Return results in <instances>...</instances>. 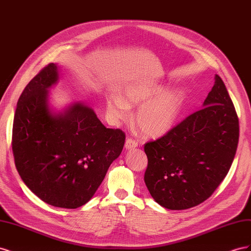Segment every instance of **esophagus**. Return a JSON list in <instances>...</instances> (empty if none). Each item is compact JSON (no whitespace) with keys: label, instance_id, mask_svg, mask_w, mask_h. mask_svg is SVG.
I'll return each mask as SVG.
<instances>
[{"label":"esophagus","instance_id":"obj_1","mask_svg":"<svg viewBox=\"0 0 251 251\" xmlns=\"http://www.w3.org/2000/svg\"><path fill=\"white\" fill-rule=\"evenodd\" d=\"M137 146H138V142L135 141L132 138H127L126 140V144H125L126 150H132V149H135Z\"/></svg>","mask_w":251,"mask_h":251}]
</instances>
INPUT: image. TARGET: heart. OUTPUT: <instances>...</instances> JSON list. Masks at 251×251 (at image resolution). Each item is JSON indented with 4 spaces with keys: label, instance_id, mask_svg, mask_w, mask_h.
I'll use <instances>...</instances> for the list:
<instances>
[{
    "label": "heart",
    "instance_id": "1",
    "mask_svg": "<svg viewBox=\"0 0 251 251\" xmlns=\"http://www.w3.org/2000/svg\"><path fill=\"white\" fill-rule=\"evenodd\" d=\"M161 90L160 87L131 86L125 90L123 98L118 95L108 98L107 111L114 120H126L130 116L131 105L141 104L136 114L139 130L149 137H159L173 127L185 100L183 91L180 90L156 97Z\"/></svg>",
    "mask_w": 251,
    "mask_h": 251
}]
</instances>
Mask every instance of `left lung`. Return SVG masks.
Instances as JSON below:
<instances>
[{"instance_id": "1", "label": "left lung", "mask_w": 251, "mask_h": 251, "mask_svg": "<svg viewBox=\"0 0 251 251\" xmlns=\"http://www.w3.org/2000/svg\"><path fill=\"white\" fill-rule=\"evenodd\" d=\"M238 142L237 112L223 80L216 75L201 110L144 144V182L151 196L172 210L204 202L226 177Z\"/></svg>"}]
</instances>
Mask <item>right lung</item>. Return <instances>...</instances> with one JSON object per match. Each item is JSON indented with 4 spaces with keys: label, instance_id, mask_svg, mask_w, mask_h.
Returning <instances> with one entry per match:
<instances>
[{
    "label": "right lung",
    "instance_id": "add662e5",
    "mask_svg": "<svg viewBox=\"0 0 251 251\" xmlns=\"http://www.w3.org/2000/svg\"><path fill=\"white\" fill-rule=\"evenodd\" d=\"M57 80V66L51 63L23 91L13 119L12 151L30 191L52 206L72 209L92 198L121 154L126 135L105 127L82 102L53 112L48 89Z\"/></svg>",
    "mask_w": 251,
    "mask_h": 251
}]
</instances>
